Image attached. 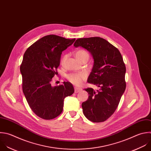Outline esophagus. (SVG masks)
Returning a JSON list of instances; mask_svg holds the SVG:
<instances>
[{
    "label": "esophagus",
    "mask_w": 151,
    "mask_h": 151,
    "mask_svg": "<svg viewBox=\"0 0 151 151\" xmlns=\"http://www.w3.org/2000/svg\"><path fill=\"white\" fill-rule=\"evenodd\" d=\"M74 89H75V93H78V92H81L82 91L81 88H78V87H75Z\"/></svg>",
    "instance_id": "esophagus-1"
}]
</instances>
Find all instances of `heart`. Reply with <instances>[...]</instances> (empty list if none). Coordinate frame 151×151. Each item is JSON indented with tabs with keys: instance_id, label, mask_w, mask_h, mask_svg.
<instances>
[{
	"instance_id": "b5f03b06",
	"label": "heart",
	"mask_w": 151,
	"mask_h": 151,
	"mask_svg": "<svg viewBox=\"0 0 151 151\" xmlns=\"http://www.w3.org/2000/svg\"><path fill=\"white\" fill-rule=\"evenodd\" d=\"M75 57L76 59L80 61L85 58H89V55L87 52L83 50H80L77 51L75 53ZM66 59V56H65L62 60V63H63ZM86 75L83 72L80 73H70L68 76V79L73 84L75 85H80L82 81L85 79Z\"/></svg>"
}]
</instances>
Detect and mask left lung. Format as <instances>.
<instances>
[{
  "mask_svg": "<svg viewBox=\"0 0 151 151\" xmlns=\"http://www.w3.org/2000/svg\"><path fill=\"white\" fill-rule=\"evenodd\" d=\"M75 47H82L91 53L93 65L87 82L99 88L85 90L88 99L82 103L85 116L95 123L107 120L116 111L126 89V66L119 50L100 37L78 38Z\"/></svg>",
  "mask_w": 151,
  "mask_h": 151,
  "instance_id": "obj_1",
  "label": "left lung"
}]
</instances>
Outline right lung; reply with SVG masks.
<instances>
[{
    "label": "right lung",
    "mask_w": 151,
    "mask_h": 151,
    "mask_svg": "<svg viewBox=\"0 0 151 151\" xmlns=\"http://www.w3.org/2000/svg\"><path fill=\"white\" fill-rule=\"evenodd\" d=\"M75 41V38L46 35L35 42L24 53L20 67L23 92L32 111L41 119L50 120L59 116L65 98L74 92L69 82L53 86L51 81L58 73L62 52Z\"/></svg>",
    "instance_id": "1"
}]
</instances>
